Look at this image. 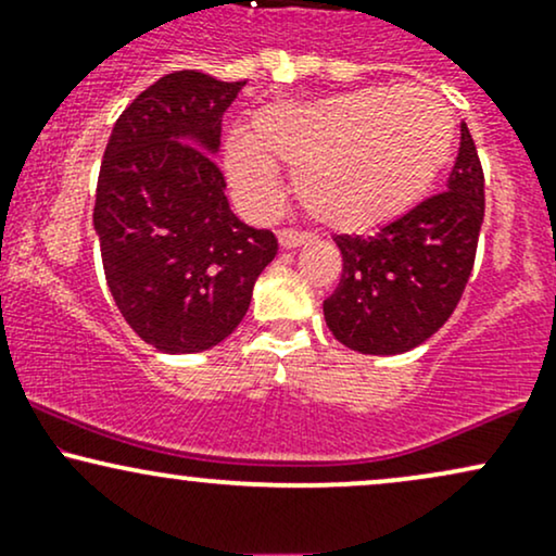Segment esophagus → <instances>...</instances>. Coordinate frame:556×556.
I'll return each mask as SVG.
<instances>
[{
    "label": "esophagus",
    "mask_w": 556,
    "mask_h": 556,
    "mask_svg": "<svg viewBox=\"0 0 556 556\" xmlns=\"http://www.w3.org/2000/svg\"><path fill=\"white\" fill-rule=\"evenodd\" d=\"M277 240H279V248H282V251H292V248L308 245L311 235L295 232V229H282V232L277 235Z\"/></svg>",
    "instance_id": "esophagus-1"
}]
</instances>
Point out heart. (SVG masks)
I'll return each mask as SVG.
<instances>
[{
    "instance_id": "b5f03b06",
    "label": "heart",
    "mask_w": 556,
    "mask_h": 556,
    "mask_svg": "<svg viewBox=\"0 0 556 556\" xmlns=\"http://www.w3.org/2000/svg\"><path fill=\"white\" fill-rule=\"evenodd\" d=\"M455 114L431 88L368 86L253 112L248 132L222 146L229 190L245 212L282 198L277 169H295L303 212L337 232L363 235L416 208L452 156Z\"/></svg>"
}]
</instances>
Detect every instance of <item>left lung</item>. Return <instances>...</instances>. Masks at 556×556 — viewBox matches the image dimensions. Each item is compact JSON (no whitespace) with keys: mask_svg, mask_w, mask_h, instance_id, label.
Masks as SVG:
<instances>
[{"mask_svg":"<svg viewBox=\"0 0 556 556\" xmlns=\"http://www.w3.org/2000/svg\"><path fill=\"white\" fill-rule=\"evenodd\" d=\"M483 222V172L468 125L444 193L381 227L374 238L337 235L342 279L324 318L344 348L400 355L437 334L468 285Z\"/></svg>","mask_w":556,"mask_h":556,"instance_id":"1","label":"left lung"}]
</instances>
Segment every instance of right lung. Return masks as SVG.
I'll return each mask as SVG.
<instances>
[{
	"instance_id": "right-lung-1",
	"label": "right lung",
	"mask_w": 556,
	"mask_h": 556,
	"mask_svg": "<svg viewBox=\"0 0 556 556\" xmlns=\"http://www.w3.org/2000/svg\"><path fill=\"white\" fill-rule=\"evenodd\" d=\"M245 80L159 78L119 114L96 185L93 229L119 314L159 353L227 340L277 256L269 229L229 212L216 169L222 114Z\"/></svg>"
}]
</instances>
